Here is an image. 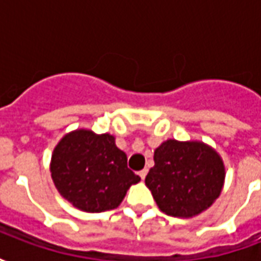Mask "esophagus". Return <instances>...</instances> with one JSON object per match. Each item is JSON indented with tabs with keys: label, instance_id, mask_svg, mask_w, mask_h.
Here are the masks:
<instances>
[{
	"label": "esophagus",
	"instance_id": "34e87169",
	"mask_svg": "<svg viewBox=\"0 0 261 261\" xmlns=\"http://www.w3.org/2000/svg\"><path fill=\"white\" fill-rule=\"evenodd\" d=\"M147 173H148V169H142V170H140V172H138V175H140V177H141L142 180L145 179Z\"/></svg>",
	"mask_w": 261,
	"mask_h": 261
}]
</instances>
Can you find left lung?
Listing matches in <instances>:
<instances>
[{
	"label": "left lung",
	"instance_id": "left-lung-1",
	"mask_svg": "<svg viewBox=\"0 0 261 261\" xmlns=\"http://www.w3.org/2000/svg\"><path fill=\"white\" fill-rule=\"evenodd\" d=\"M155 165L145 185L162 213L193 218L218 198L225 183V165L215 149L202 141L166 140L153 152Z\"/></svg>",
	"mask_w": 261,
	"mask_h": 261
}]
</instances>
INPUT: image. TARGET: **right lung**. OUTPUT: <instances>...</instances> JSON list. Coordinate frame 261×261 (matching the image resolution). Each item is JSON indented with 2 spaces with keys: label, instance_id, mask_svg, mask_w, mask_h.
Masks as SVG:
<instances>
[{
  "label": "right lung",
  "instance_id": "add662e5",
  "mask_svg": "<svg viewBox=\"0 0 261 261\" xmlns=\"http://www.w3.org/2000/svg\"><path fill=\"white\" fill-rule=\"evenodd\" d=\"M54 186L65 200L85 213L117 208L133 185L141 180L127 168V155L112 134L88 128L67 133L50 161Z\"/></svg>",
  "mask_w": 261,
  "mask_h": 261
}]
</instances>
